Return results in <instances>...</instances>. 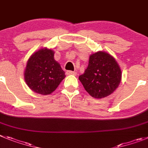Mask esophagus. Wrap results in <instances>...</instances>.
Here are the masks:
<instances>
[{"mask_svg":"<svg viewBox=\"0 0 148 148\" xmlns=\"http://www.w3.org/2000/svg\"><path fill=\"white\" fill-rule=\"evenodd\" d=\"M66 74H68V75H76L77 73L75 71H67Z\"/></svg>","mask_w":148,"mask_h":148,"instance_id":"34e87169","label":"esophagus"}]
</instances>
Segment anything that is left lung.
<instances>
[{
	"label": "left lung",
	"instance_id": "1",
	"mask_svg": "<svg viewBox=\"0 0 148 148\" xmlns=\"http://www.w3.org/2000/svg\"><path fill=\"white\" fill-rule=\"evenodd\" d=\"M79 79L92 97L103 98L118 88L121 79V71L112 56L104 51H98L90 56L88 67Z\"/></svg>",
	"mask_w": 148,
	"mask_h": 148
}]
</instances>
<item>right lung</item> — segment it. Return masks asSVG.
Segmentation results:
<instances>
[{
    "label": "right lung",
    "mask_w": 148,
    "mask_h": 148,
    "mask_svg": "<svg viewBox=\"0 0 148 148\" xmlns=\"http://www.w3.org/2000/svg\"><path fill=\"white\" fill-rule=\"evenodd\" d=\"M65 77V72L54 60V52L46 47L32 54L24 71V80L33 92L43 95L52 93Z\"/></svg>",
    "instance_id": "add662e5"
}]
</instances>
